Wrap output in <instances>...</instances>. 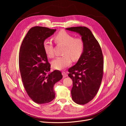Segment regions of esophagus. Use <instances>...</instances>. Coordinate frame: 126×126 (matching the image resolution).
<instances>
[{"mask_svg": "<svg viewBox=\"0 0 126 126\" xmlns=\"http://www.w3.org/2000/svg\"><path fill=\"white\" fill-rule=\"evenodd\" d=\"M62 75H63V76L64 78H65V77H66L68 76L67 73L66 72H62Z\"/></svg>", "mask_w": 126, "mask_h": 126, "instance_id": "34e87169", "label": "esophagus"}]
</instances>
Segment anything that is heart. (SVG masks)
I'll return each instance as SVG.
<instances>
[{"mask_svg":"<svg viewBox=\"0 0 126 126\" xmlns=\"http://www.w3.org/2000/svg\"><path fill=\"white\" fill-rule=\"evenodd\" d=\"M54 39L57 43L65 45V48L63 52V54L65 55L57 57L52 61V65L54 68L62 70L70 66L72 63L70 56L74 60L78 59L81 57L84 47V42L82 39L75 38L74 35L62 30L55 36ZM43 46L47 56L49 57H53L54 55V53L52 41L46 39L43 42Z\"/></svg>","mask_w":126,"mask_h":126,"instance_id":"obj_1","label":"heart"}]
</instances>
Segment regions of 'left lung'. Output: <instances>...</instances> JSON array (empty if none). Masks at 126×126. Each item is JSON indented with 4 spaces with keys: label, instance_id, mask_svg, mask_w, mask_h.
<instances>
[{
    "label": "left lung",
    "instance_id": "1",
    "mask_svg": "<svg viewBox=\"0 0 126 126\" xmlns=\"http://www.w3.org/2000/svg\"><path fill=\"white\" fill-rule=\"evenodd\" d=\"M66 30L79 34L84 42L82 54L77 63L69 69L68 76L73 81L72 98L84 105L97 94L103 78V56L101 47L91 30L86 27H73Z\"/></svg>",
    "mask_w": 126,
    "mask_h": 126
}]
</instances>
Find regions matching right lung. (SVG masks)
Instances as JSON below:
<instances>
[{
	"label": "right lung",
	"instance_id": "add662e5",
	"mask_svg": "<svg viewBox=\"0 0 126 126\" xmlns=\"http://www.w3.org/2000/svg\"><path fill=\"white\" fill-rule=\"evenodd\" d=\"M47 27L35 26L27 32L19 54V69L25 90L35 103L50 102L55 97L53 87L63 77L61 72H50V64L43 44L56 31Z\"/></svg>",
	"mask_w": 126,
	"mask_h": 126
}]
</instances>
